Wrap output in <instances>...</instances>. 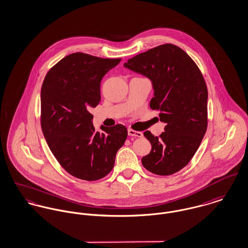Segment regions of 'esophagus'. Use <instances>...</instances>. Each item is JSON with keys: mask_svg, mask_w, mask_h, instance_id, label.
<instances>
[{"mask_svg": "<svg viewBox=\"0 0 248 248\" xmlns=\"http://www.w3.org/2000/svg\"><path fill=\"white\" fill-rule=\"evenodd\" d=\"M128 135L130 136H135V137H142L143 136V134L141 132H136V131H134L132 129L128 130Z\"/></svg>", "mask_w": 248, "mask_h": 248, "instance_id": "34e87169", "label": "esophagus"}]
</instances>
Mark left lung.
Here are the masks:
<instances>
[{"mask_svg": "<svg viewBox=\"0 0 248 248\" xmlns=\"http://www.w3.org/2000/svg\"><path fill=\"white\" fill-rule=\"evenodd\" d=\"M124 66L148 78L155 91L150 106L160 111L165 132L146 131L151 153L142 165L157 175L182 170L197 152L207 128V88L191 58L176 45L166 44L136 55Z\"/></svg>", "mask_w": 248, "mask_h": 248, "instance_id": "obj_1", "label": "left lung"}]
</instances>
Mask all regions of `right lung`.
Here are the masks:
<instances>
[{
  "label": "right lung",
  "mask_w": 248,
  "mask_h": 248,
  "mask_svg": "<svg viewBox=\"0 0 248 248\" xmlns=\"http://www.w3.org/2000/svg\"><path fill=\"white\" fill-rule=\"evenodd\" d=\"M120 59L74 53L51 68L42 86L41 124L46 142L61 166L86 181L106 176L128 135L125 126L93 125L89 112L100 101V81Z\"/></svg>",
  "instance_id": "1"
}]
</instances>
